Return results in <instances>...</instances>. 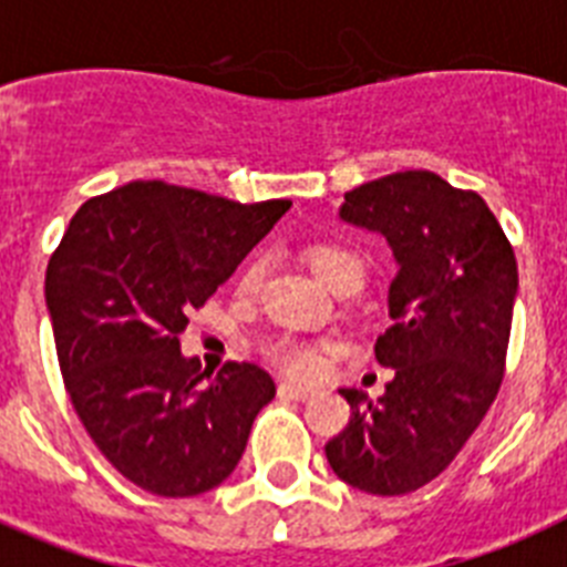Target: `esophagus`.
<instances>
[{
    "mask_svg": "<svg viewBox=\"0 0 567 567\" xmlns=\"http://www.w3.org/2000/svg\"><path fill=\"white\" fill-rule=\"evenodd\" d=\"M279 394L288 398V401H311L313 389L297 386V383H279Z\"/></svg>",
    "mask_w": 567,
    "mask_h": 567,
    "instance_id": "34e87169",
    "label": "esophagus"
}]
</instances>
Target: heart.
<instances>
[{
    "label": "heart",
    "instance_id": "b5f03b06",
    "mask_svg": "<svg viewBox=\"0 0 567 567\" xmlns=\"http://www.w3.org/2000/svg\"><path fill=\"white\" fill-rule=\"evenodd\" d=\"M306 261L328 291H334L337 285L349 282V279L363 282L365 276L363 254L357 247L346 245V241H313L306 250ZM261 270H265V265H261L259 256L247 261L239 274V291H256L261 282ZM265 354H268V360L276 369H282L291 378H317L326 369L328 346L311 340H293V337H279V340L265 346Z\"/></svg>",
    "mask_w": 567,
    "mask_h": 567
}]
</instances>
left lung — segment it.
I'll return each mask as SVG.
<instances>
[{
  "instance_id": "left-lung-1",
  "label": "left lung",
  "mask_w": 567,
  "mask_h": 567,
  "mask_svg": "<svg viewBox=\"0 0 567 567\" xmlns=\"http://www.w3.org/2000/svg\"><path fill=\"white\" fill-rule=\"evenodd\" d=\"M342 221L378 230L401 265L392 326L374 342L394 369L378 401L340 389L349 426L326 444L342 482L403 496L453 464L496 401L511 342L518 270L484 198L430 169L383 175L346 193Z\"/></svg>"
}]
</instances>
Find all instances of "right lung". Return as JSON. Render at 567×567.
I'll return each mask as SVG.
<instances>
[{"instance_id": "obj_1", "label": "right lung", "mask_w": 567, "mask_h": 567, "mask_svg": "<svg viewBox=\"0 0 567 567\" xmlns=\"http://www.w3.org/2000/svg\"><path fill=\"white\" fill-rule=\"evenodd\" d=\"M288 207L132 181L89 198L51 254L45 306L74 412L112 467L146 493L218 487L274 401L259 365L227 363L210 378L181 354L178 334Z\"/></svg>"}]
</instances>
